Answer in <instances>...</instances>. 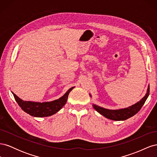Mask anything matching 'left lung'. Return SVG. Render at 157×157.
Here are the masks:
<instances>
[{"instance_id": "8db88e82", "label": "left lung", "mask_w": 157, "mask_h": 157, "mask_svg": "<svg viewBox=\"0 0 157 157\" xmlns=\"http://www.w3.org/2000/svg\"><path fill=\"white\" fill-rule=\"evenodd\" d=\"M149 95V85L148 86V88L147 90V93L145 96L142 98L141 100L136 103L134 104L130 107H128L123 109H115V110H112V109H108L99 107L96 104H92V106L96 111H97L99 113H100L101 115L106 117L109 119L113 121H125L128 118H129L138 112L142 106L144 105L146 99L148 98ZM90 96L92 97L91 94H90Z\"/></svg>"}]
</instances>
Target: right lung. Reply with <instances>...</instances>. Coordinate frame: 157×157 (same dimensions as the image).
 Wrapping results in <instances>:
<instances>
[{
    "label": "right lung",
    "instance_id": "right-lung-1",
    "mask_svg": "<svg viewBox=\"0 0 157 157\" xmlns=\"http://www.w3.org/2000/svg\"><path fill=\"white\" fill-rule=\"evenodd\" d=\"M74 88L75 87H72L69 89L62 97L58 99L52 101L42 103L23 101L17 97L15 94L12 93L16 102L23 111L35 117H46L54 115L65 105V103H67L69 94Z\"/></svg>",
    "mask_w": 157,
    "mask_h": 157
}]
</instances>
